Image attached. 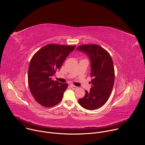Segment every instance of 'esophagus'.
<instances>
[{
    "label": "esophagus",
    "instance_id": "esophagus-1",
    "mask_svg": "<svg viewBox=\"0 0 145 145\" xmlns=\"http://www.w3.org/2000/svg\"><path fill=\"white\" fill-rule=\"evenodd\" d=\"M70 86H71V87L72 89H76L77 88V87H76V86H74V85H71Z\"/></svg>",
    "mask_w": 145,
    "mask_h": 145
}]
</instances>
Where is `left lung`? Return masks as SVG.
<instances>
[{"instance_id":"8db88e82","label":"left lung","mask_w":145,"mask_h":145,"mask_svg":"<svg viewBox=\"0 0 145 145\" xmlns=\"http://www.w3.org/2000/svg\"><path fill=\"white\" fill-rule=\"evenodd\" d=\"M76 50L86 54L91 61L90 91L78 99L81 107L94 110L102 107L108 100L114 83L115 71L112 58L105 49L95 44L78 46Z\"/></svg>"}]
</instances>
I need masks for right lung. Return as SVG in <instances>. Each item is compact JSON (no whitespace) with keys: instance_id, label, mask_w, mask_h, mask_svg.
<instances>
[{"instance_id":"add662e5","label":"right lung","mask_w":145,"mask_h":145,"mask_svg":"<svg viewBox=\"0 0 145 145\" xmlns=\"http://www.w3.org/2000/svg\"><path fill=\"white\" fill-rule=\"evenodd\" d=\"M75 48L76 46L51 44L41 48L33 56L28 70V82L32 95L41 106L52 107L63 99L68 84L54 81L52 77Z\"/></svg>"}]
</instances>
